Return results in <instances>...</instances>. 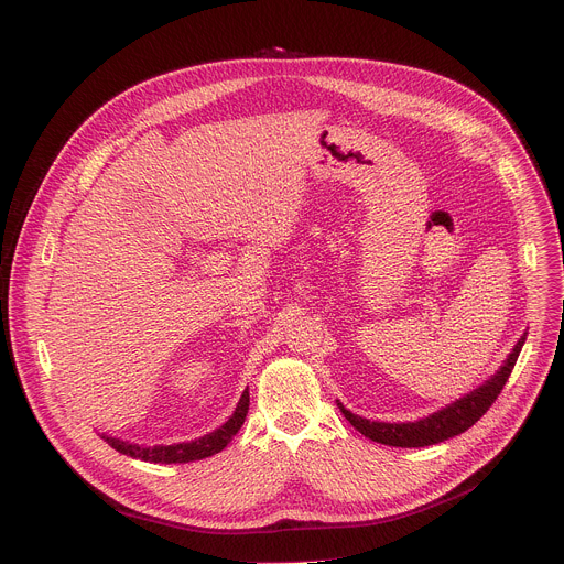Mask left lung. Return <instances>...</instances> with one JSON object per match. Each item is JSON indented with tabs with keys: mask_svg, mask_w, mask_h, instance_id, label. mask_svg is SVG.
Returning <instances> with one entry per match:
<instances>
[{
	"mask_svg": "<svg viewBox=\"0 0 564 564\" xmlns=\"http://www.w3.org/2000/svg\"><path fill=\"white\" fill-rule=\"evenodd\" d=\"M524 338H527V334L520 336V340L516 343V347L511 349L507 360L500 365V369L494 373V377L485 386H480L471 394L463 397L460 401L447 405L445 410H441V412H436L427 419H421L416 423L367 421V419H360V416L351 414L340 403H338V410L354 425V430H358L365 438H371L373 443L390 445V447H425V445L443 443L447 438H454V436L467 432L494 405V401L498 399V394L502 392L505 383L511 377V369L518 360V354L524 345Z\"/></svg>",
	"mask_w": 564,
	"mask_h": 564,
	"instance_id": "left-lung-1",
	"label": "left lung"
}]
</instances>
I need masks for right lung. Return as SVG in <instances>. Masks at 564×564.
Segmentation results:
<instances>
[{
  "instance_id": "right-lung-1",
  "label": "right lung",
  "mask_w": 564,
  "mask_h": 564,
  "mask_svg": "<svg viewBox=\"0 0 564 564\" xmlns=\"http://www.w3.org/2000/svg\"><path fill=\"white\" fill-rule=\"evenodd\" d=\"M248 408H250V394L248 390L243 392L235 414L228 419L226 425H221L219 430H215L213 434H206L193 443H178V445H154V447H141V445H132V443H126V441H119V438H112V436H101L112 449L130 456V458H139V460H145V463H165V465H172V463H193V460H202V458H208V456H215L219 454L230 441L232 436L241 430L243 421H246V414H248Z\"/></svg>"
}]
</instances>
